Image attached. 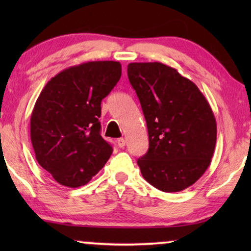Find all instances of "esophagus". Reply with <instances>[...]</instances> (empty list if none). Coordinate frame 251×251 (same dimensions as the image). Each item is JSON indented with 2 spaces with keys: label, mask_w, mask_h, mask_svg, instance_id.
Instances as JSON below:
<instances>
[{
  "label": "esophagus",
  "mask_w": 251,
  "mask_h": 251,
  "mask_svg": "<svg viewBox=\"0 0 251 251\" xmlns=\"http://www.w3.org/2000/svg\"><path fill=\"white\" fill-rule=\"evenodd\" d=\"M118 145H119V147L123 149V147L126 146V139L125 138H119L118 139Z\"/></svg>",
  "instance_id": "obj_1"
}]
</instances>
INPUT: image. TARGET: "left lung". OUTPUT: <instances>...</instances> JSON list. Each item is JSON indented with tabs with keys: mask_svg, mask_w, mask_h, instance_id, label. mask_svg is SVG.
<instances>
[{
	"mask_svg": "<svg viewBox=\"0 0 251 251\" xmlns=\"http://www.w3.org/2000/svg\"><path fill=\"white\" fill-rule=\"evenodd\" d=\"M128 77L142 105L150 147L137 163L162 192H180L208 169L217 139L212 109L199 88L161 63H131Z\"/></svg>",
	"mask_w": 251,
	"mask_h": 251,
	"instance_id": "1",
	"label": "left lung"
}]
</instances>
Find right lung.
Listing matches in <instances>:
<instances>
[{"label": "right lung", "instance_id": "obj_1", "mask_svg": "<svg viewBox=\"0 0 251 251\" xmlns=\"http://www.w3.org/2000/svg\"><path fill=\"white\" fill-rule=\"evenodd\" d=\"M121 72L119 61H89L61 71L41 91L30 139L37 162L60 185H85L112 155L98 119Z\"/></svg>", "mask_w": 251, "mask_h": 251}]
</instances>
